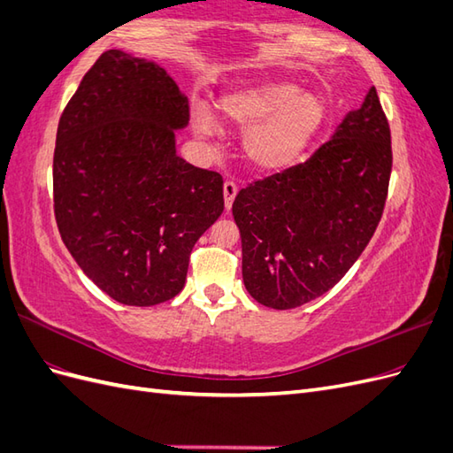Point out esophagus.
Segmentation results:
<instances>
[{"mask_svg": "<svg viewBox=\"0 0 453 453\" xmlns=\"http://www.w3.org/2000/svg\"><path fill=\"white\" fill-rule=\"evenodd\" d=\"M223 195H225V208L230 210L232 202H234L236 195H238V187L234 181H225L223 185Z\"/></svg>", "mask_w": 453, "mask_h": 453, "instance_id": "obj_1", "label": "esophagus"}]
</instances>
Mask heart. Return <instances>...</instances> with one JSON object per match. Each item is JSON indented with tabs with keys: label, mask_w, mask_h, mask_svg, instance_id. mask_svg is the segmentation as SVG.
Returning <instances> with one entry per match:
<instances>
[{
	"label": "heart",
	"mask_w": 453,
	"mask_h": 453,
	"mask_svg": "<svg viewBox=\"0 0 453 453\" xmlns=\"http://www.w3.org/2000/svg\"><path fill=\"white\" fill-rule=\"evenodd\" d=\"M217 111L243 132V155L258 172H281L303 157L323 127L326 105L319 94L289 81L236 88L219 96ZM198 138H217V119L203 105L190 111Z\"/></svg>",
	"instance_id": "b5f03b06"
}]
</instances>
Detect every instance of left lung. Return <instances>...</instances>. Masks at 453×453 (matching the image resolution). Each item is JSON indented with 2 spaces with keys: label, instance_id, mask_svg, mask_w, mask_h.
<instances>
[{
  "label": "left lung",
  "instance_id": "obj_1",
  "mask_svg": "<svg viewBox=\"0 0 453 453\" xmlns=\"http://www.w3.org/2000/svg\"><path fill=\"white\" fill-rule=\"evenodd\" d=\"M391 164L389 122L372 87L306 162L240 190L232 215L257 303L298 308L346 276L376 232Z\"/></svg>",
  "mask_w": 453,
  "mask_h": 453
}]
</instances>
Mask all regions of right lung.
Here are the masks:
<instances>
[{"instance_id": "1", "label": "right lung", "mask_w": 453, "mask_h": 453, "mask_svg": "<svg viewBox=\"0 0 453 453\" xmlns=\"http://www.w3.org/2000/svg\"><path fill=\"white\" fill-rule=\"evenodd\" d=\"M188 100L155 62L105 50L58 122L54 217L87 276L127 306L180 295L198 238L225 210L223 177L175 155Z\"/></svg>"}]
</instances>
